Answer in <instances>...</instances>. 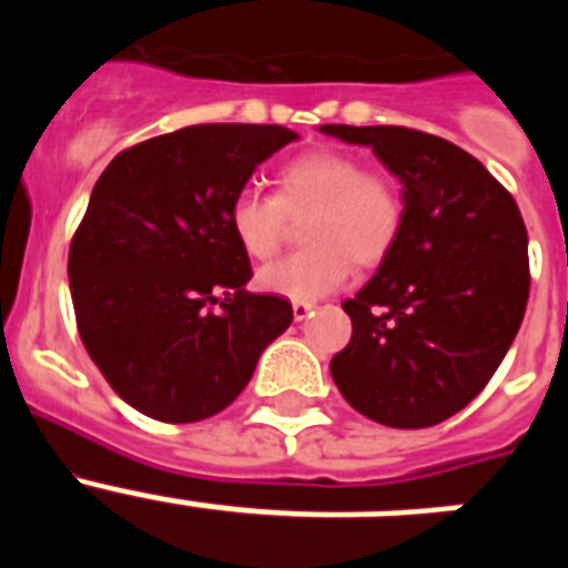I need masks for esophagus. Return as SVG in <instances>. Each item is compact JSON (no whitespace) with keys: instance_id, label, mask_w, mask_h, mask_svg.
Here are the masks:
<instances>
[{"instance_id":"obj_1","label":"esophagus","mask_w":568,"mask_h":568,"mask_svg":"<svg viewBox=\"0 0 568 568\" xmlns=\"http://www.w3.org/2000/svg\"><path fill=\"white\" fill-rule=\"evenodd\" d=\"M310 313H313V304H310V301H295V304H293L295 321H304Z\"/></svg>"}]
</instances>
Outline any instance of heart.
<instances>
[{"instance_id": "1", "label": "heart", "mask_w": 568, "mask_h": 568, "mask_svg": "<svg viewBox=\"0 0 568 568\" xmlns=\"http://www.w3.org/2000/svg\"><path fill=\"white\" fill-rule=\"evenodd\" d=\"M301 222L298 253L261 267L258 284L290 301H315L344 287L358 267H378L400 241L406 195L386 170L358 153L318 148L275 173L273 195L244 190L230 202L227 224L241 253L264 261L281 247L290 222Z\"/></svg>"}]
</instances>
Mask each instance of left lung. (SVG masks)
Segmentation results:
<instances>
[{
    "instance_id": "left-lung-1",
    "label": "left lung",
    "mask_w": 568,
    "mask_h": 568,
    "mask_svg": "<svg viewBox=\"0 0 568 568\" xmlns=\"http://www.w3.org/2000/svg\"><path fill=\"white\" fill-rule=\"evenodd\" d=\"M369 144L404 182L400 241L341 307L353 338L329 361L349 406L395 429L460 413L489 384L529 301V235L509 190L440 135L324 124Z\"/></svg>"
}]
</instances>
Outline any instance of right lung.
<instances>
[{
    "mask_svg": "<svg viewBox=\"0 0 568 568\" xmlns=\"http://www.w3.org/2000/svg\"><path fill=\"white\" fill-rule=\"evenodd\" d=\"M278 124H190L122 150L70 241L82 344L113 393L164 424L222 413L293 321L247 293L227 210L261 162L295 142Z\"/></svg>",
    "mask_w": 568,
    "mask_h": 568,
    "instance_id": "add662e5",
    "label": "right lung"
}]
</instances>
